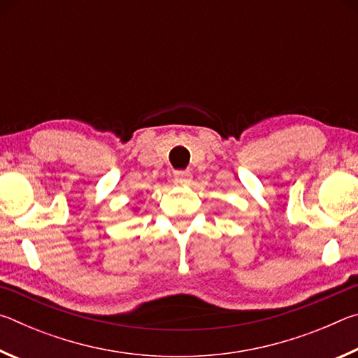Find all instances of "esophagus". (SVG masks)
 <instances>
[{
    "instance_id": "obj_1",
    "label": "esophagus",
    "mask_w": 358,
    "mask_h": 358,
    "mask_svg": "<svg viewBox=\"0 0 358 358\" xmlns=\"http://www.w3.org/2000/svg\"><path fill=\"white\" fill-rule=\"evenodd\" d=\"M173 180L178 185H189L192 180V173L189 171H177L173 172Z\"/></svg>"
}]
</instances>
